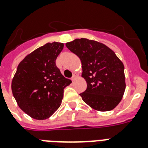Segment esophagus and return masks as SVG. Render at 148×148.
Segmentation results:
<instances>
[{"label":"esophagus","instance_id":"esophagus-1","mask_svg":"<svg viewBox=\"0 0 148 148\" xmlns=\"http://www.w3.org/2000/svg\"><path fill=\"white\" fill-rule=\"evenodd\" d=\"M78 77V74H77V73H74V74H73V77H71V80L72 81H74V80H76V78Z\"/></svg>","mask_w":148,"mask_h":148}]
</instances>
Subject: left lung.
Instances as JSON below:
<instances>
[{"mask_svg":"<svg viewBox=\"0 0 148 148\" xmlns=\"http://www.w3.org/2000/svg\"><path fill=\"white\" fill-rule=\"evenodd\" d=\"M65 45L81 61L82 77L87 84L85 92L80 94L83 101L99 111L116 108L123 96L126 82L124 65L115 53L105 44L86 38Z\"/></svg>","mask_w":148,"mask_h":148,"instance_id":"8db88e82","label":"left lung"}]
</instances>
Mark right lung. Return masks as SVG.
Returning a JSON list of instances; mask_svg holds the SVG:
<instances>
[{
	"label": "right lung",
	"instance_id": "1",
	"mask_svg": "<svg viewBox=\"0 0 148 148\" xmlns=\"http://www.w3.org/2000/svg\"><path fill=\"white\" fill-rule=\"evenodd\" d=\"M62 43H47L26 56L18 65L11 88L18 107L35 120L49 118L59 108L64 89L71 80L64 77L56 60Z\"/></svg>",
	"mask_w": 148,
	"mask_h": 148
}]
</instances>
